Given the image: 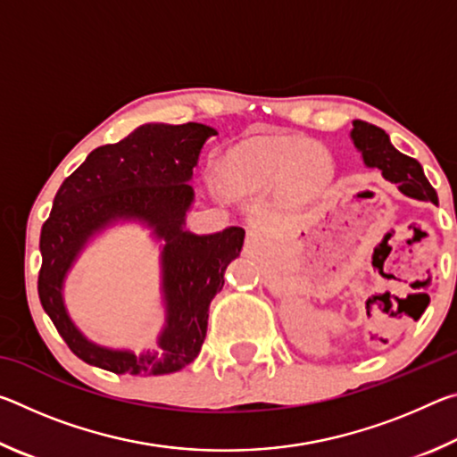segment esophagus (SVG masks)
<instances>
[{"instance_id":"34e87169","label":"esophagus","mask_w":457,"mask_h":457,"mask_svg":"<svg viewBox=\"0 0 457 457\" xmlns=\"http://www.w3.org/2000/svg\"><path fill=\"white\" fill-rule=\"evenodd\" d=\"M262 244V236L258 229H250L245 234V247L247 250H253V247H258Z\"/></svg>"}]
</instances>
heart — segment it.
<instances>
[{
  "mask_svg": "<svg viewBox=\"0 0 457 457\" xmlns=\"http://www.w3.org/2000/svg\"><path fill=\"white\" fill-rule=\"evenodd\" d=\"M231 175L247 193L268 191L280 183L286 195L304 197L330 179L332 159L304 137H258L236 151Z\"/></svg>",
  "mask_w": 457,
  "mask_h": 457,
  "instance_id": "1",
  "label": "heart"
}]
</instances>
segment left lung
Here are the masks:
<instances>
[{
  "instance_id": "1",
  "label": "left lung",
  "mask_w": 457,
  "mask_h": 457,
  "mask_svg": "<svg viewBox=\"0 0 457 457\" xmlns=\"http://www.w3.org/2000/svg\"><path fill=\"white\" fill-rule=\"evenodd\" d=\"M351 143L361 154L362 165L381 171L383 179L395 185L405 197L437 205V193L425 177L423 167L397 151L383 129L365 120H353Z\"/></svg>"
}]
</instances>
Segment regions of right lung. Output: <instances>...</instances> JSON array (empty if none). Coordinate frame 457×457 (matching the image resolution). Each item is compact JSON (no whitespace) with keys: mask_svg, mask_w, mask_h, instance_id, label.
<instances>
[{"mask_svg":"<svg viewBox=\"0 0 457 457\" xmlns=\"http://www.w3.org/2000/svg\"><path fill=\"white\" fill-rule=\"evenodd\" d=\"M218 135L201 122H146L117 145L92 151L60 185L42 226V270L37 294L46 314L76 357L119 375H167L197 357L207 335L210 304L223 274L242 252L237 226L215 234L187 229L195 191L193 167L207 138ZM138 225L160 250L162 307L166 320L158 346L138 355L100 345L78 328L65 306L71 268L96 239L114 227Z\"/></svg>","mask_w":457,"mask_h":457,"instance_id":"obj_1","label":"right lung"}]
</instances>
